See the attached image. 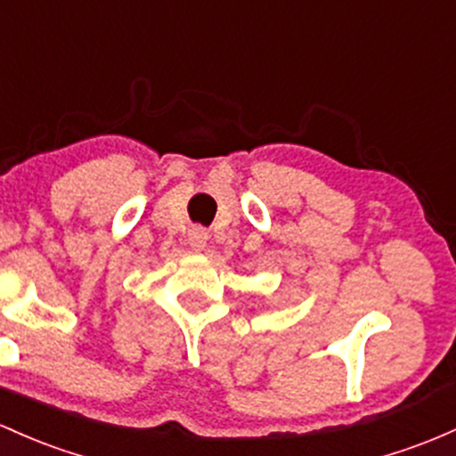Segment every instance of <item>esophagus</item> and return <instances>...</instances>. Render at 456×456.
Instances as JSON below:
<instances>
[{"instance_id": "esophagus-1", "label": "esophagus", "mask_w": 456, "mask_h": 456, "mask_svg": "<svg viewBox=\"0 0 456 456\" xmlns=\"http://www.w3.org/2000/svg\"><path fill=\"white\" fill-rule=\"evenodd\" d=\"M208 242H209V233L205 232L203 227H192L188 232V244H190V248H192L194 253L205 251Z\"/></svg>"}]
</instances>
